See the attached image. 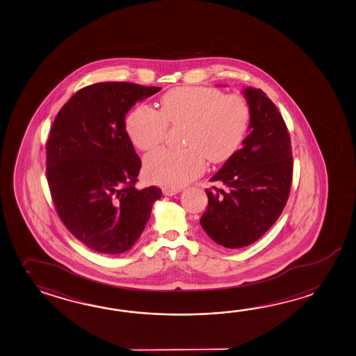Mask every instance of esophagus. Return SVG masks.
<instances>
[{
  "label": "esophagus",
  "instance_id": "1",
  "mask_svg": "<svg viewBox=\"0 0 356 356\" xmlns=\"http://www.w3.org/2000/svg\"><path fill=\"white\" fill-rule=\"evenodd\" d=\"M181 189H171V188H163V189H162L163 195H166V197H172V195H176V194H179V193H181Z\"/></svg>",
  "mask_w": 356,
  "mask_h": 356
}]
</instances>
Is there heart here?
I'll return each mask as SVG.
<instances>
[{
  "label": "heart",
  "mask_w": 356,
  "mask_h": 356,
  "mask_svg": "<svg viewBox=\"0 0 356 356\" xmlns=\"http://www.w3.org/2000/svg\"><path fill=\"white\" fill-rule=\"evenodd\" d=\"M250 111L241 95H223L213 88H175L161 98V110L136 107L127 120V134L142 150L165 140L168 124L184 125L181 150L159 149L145 157L148 180L182 188L203 174L206 159L225 162L236 152L249 125Z\"/></svg>",
  "instance_id": "1"
}]
</instances>
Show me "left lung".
Instances as JSON below:
<instances>
[{
  "label": "left lung",
  "instance_id": "obj_1",
  "mask_svg": "<svg viewBox=\"0 0 356 356\" xmlns=\"http://www.w3.org/2000/svg\"><path fill=\"white\" fill-rule=\"evenodd\" d=\"M243 95L250 111L249 134L212 176L229 190L207 189L200 218L207 235L229 249L250 245L272 227L293 180L291 142L281 113L261 89L248 87Z\"/></svg>",
  "mask_w": 356,
  "mask_h": 356
}]
</instances>
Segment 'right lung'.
<instances>
[{
	"instance_id": "1",
	"label": "right lung",
	"mask_w": 356,
	"mask_h": 356,
	"mask_svg": "<svg viewBox=\"0 0 356 356\" xmlns=\"http://www.w3.org/2000/svg\"><path fill=\"white\" fill-rule=\"evenodd\" d=\"M161 90L127 81L80 89L57 113L47 145V181L74 236L102 254L125 253L142 235L157 186L136 189L142 162L127 131L135 103Z\"/></svg>"
}]
</instances>
